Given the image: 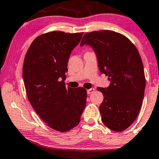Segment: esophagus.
<instances>
[{
	"label": "esophagus",
	"instance_id": "obj_1",
	"mask_svg": "<svg viewBox=\"0 0 159 159\" xmlns=\"http://www.w3.org/2000/svg\"><path fill=\"white\" fill-rule=\"evenodd\" d=\"M94 91H95L94 88H91V89H87V94H91V93H93Z\"/></svg>",
	"mask_w": 159,
	"mask_h": 159
}]
</instances>
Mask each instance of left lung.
Returning <instances> with one entry per match:
<instances>
[{
  "label": "left lung",
  "mask_w": 159,
  "mask_h": 159,
  "mask_svg": "<svg viewBox=\"0 0 159 159\" xmlns=\"http://www.w3.org/2000/svg\"><path fill=\"white\" fill-rule=\"evenodd\" d=\"M83 45L93 48L99 71L110 81L108 87L97 88L104 96L99 106L102 122L122 132L135 120L144 98L145 77L139 53L127 37L111 30L86 33L80 43Z\"/></svg>",
  "instance_id": "left-lung-1"
}]
</instances>
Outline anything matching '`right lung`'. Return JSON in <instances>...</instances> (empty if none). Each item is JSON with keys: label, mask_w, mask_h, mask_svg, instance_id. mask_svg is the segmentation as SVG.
<instances>
[{"label": "right lung", "mask_w": 159, "mask_h": 159, "mask_svg": "<svg viewBox=\"0 0 159 159\" xmlns=\"http://www.w3.org/2000/svg\"><path fill=\"white\" fill-rule=\"evenodd\" d=\"M83 33L53 31L37 37L29 47L23 66L27 98L39 116L58 132L76 126L86 104V90L66 88L65 73L71 52Z\"/></svg>", "instance_id": "add662e5"}]
</instances>
